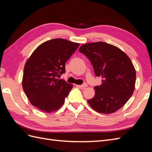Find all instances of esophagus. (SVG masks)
Wrapping results in <instances>:
<instances>
[{"mask_svg":"<svg viewBox=\"0 0 152 152\" xmlns=\"http://www.w3.org/2000/svg\"><path fill=\"white\" fill-rule=\"evenodd\" d=\"M78 87H80L81 89H84L86 87H87V84H86V83H85V84H82V85H80V86H77Z\"/></svg>","mask_w":152,"mask_h":152,"instance_id":"esophagus-1","label":"esophagus"}]
</instances>
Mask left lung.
I'll return each instance as SVG.
<instances>
[{
	"instance_id": "8db88e82",
	"label": "left lung",
	"mask_w": 152,
	"mask_h": 152,
	"mask_svg": "<svg viewBox=\"0 0 152 152\" xmlns=\"http://www.w3.org/2000/svg\"><path fill=\"white\" fill-rule=\"evenodd\" d=\"M79 52L89 58L96 76L102 83L95 86L94 98L87 102L95 111L110 114L122 108L133 94L136 73L127 55L121 49L104 42L82 45Z\"/></svg>"
}]
</instances>
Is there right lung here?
I'll return each instance as SVG.
<instances>
[{"mask_svg":"<svg viewBox=\"0 0 152 152\" xmlns=\"http://www.w3.org/2000/svg\"><path fill=\"white\" fill-rule=\"evenodd\" d=\"M79 43L54 39L41 44L27 59L22 86L30 103L41 111H56L65 102L73 85L59 79L65 72V63Z\"/></svg>","mask_w":152,"mask_h":152,"instance_id":"obj_1","label":"right lung"}]
</instances>
